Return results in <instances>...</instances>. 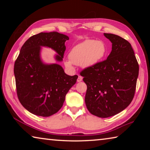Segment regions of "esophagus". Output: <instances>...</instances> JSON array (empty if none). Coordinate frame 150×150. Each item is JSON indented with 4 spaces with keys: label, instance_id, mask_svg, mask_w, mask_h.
Instances as JSON below:
<instances>
[{
    "label": "esophagus",
    "instance_id": "34e87169",
    "mask_svg": "<svg viewBox=\"0 0 150 150\" xmlns=\"http://www.w3.org/2000/svg\"><path fill=\"white\" fill-rule=\"evenodd\" d=\"M82 80H83V77H81V75H79L77 78V82H81Z\"/></svg>",
    "mask_w": 150,
    "mask_h": 150
}]
</instances>
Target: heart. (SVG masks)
<instances>
[{"mask_svg": "<svg viewBox=\"0 0 150 150\" xmlns=\"http://www.w3.org/2000/svg\"><path fill=\"white\" fill-rule=\"evenodd\" d=\"M107 47L102 40H86L75 45L69 53V59L65 61L66 67L72 69L73 64L87 68L97 64L106 54Z\"/></svg>", "mask_w": 150, "mask_h": 150, "instance_id": "1", "label": "heart"}]
</instances>
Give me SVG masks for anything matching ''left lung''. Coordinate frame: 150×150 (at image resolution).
I'll return each mask as SVG.
<instances>
[{"label": "left lung", "mask_w": 150, "mask_h": 150, "mask_svg": "<svg viewBox=\"0 0 150 150\" xmlns=\"http://www.w3.org/2000/svg\"><path fill=\"white\" fill-rule=\"evenodd\" d=\"M112 42L107 59L80 73L87 86L85 104L96 116L108 118L124 110L135 94L139 65L131 44L119 35L104 33Z\"/></svg>", "instance_id": "1"}]
</instances>
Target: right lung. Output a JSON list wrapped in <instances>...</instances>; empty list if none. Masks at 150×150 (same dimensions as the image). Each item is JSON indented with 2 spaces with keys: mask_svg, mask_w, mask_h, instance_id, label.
Here are the masks:
<instances>
[{
  "mask_svg": "<svg viewBox=\"0 0 150 150\" xmlns=\"http://www.w3.org/2000/svg\"><path fill=\"white\" fill-rule=\"evenodd\" d=\"M69 37L57 32H41L27 40L15 61L14 73L16 93L22 105L35 115L47 117L62 107L68 91L75 84L77 75L65 74L58 64H44L40 59L41 46L57 53L62 61Z\"/></svg>",
  "mask_w": 150,
  "mask_h": 150,
  "instance_id": "obj_1",
  "label": "right lung"
}]
</instances>
